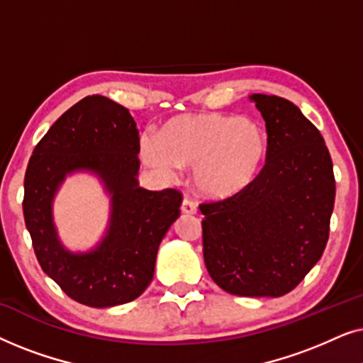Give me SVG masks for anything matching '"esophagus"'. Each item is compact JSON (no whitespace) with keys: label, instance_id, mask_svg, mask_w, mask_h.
Returning <instances> with one entry per match:
<instances>
[{"label":"esophagus","instance_id":"esophagus-1","mask_svg":"<svg viewBox=\"0 0 363 363\" xmlns=\"http://www.w3.org/2000/svg\"><path fill=\"white\" fill-rule=\"evenodd\" d=\"M182 211L188 213V215H193V213H196V203L190 200V198H183Z\"/></svg>","mask_w":363,"mask_h":363}]
</instances>
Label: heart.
I'll return each mask as SVG.
<instances>
[{
  "instance_id": "obj_1",
  "label": "heart",
  "mask_w": 363,
  "mask_h": 363,
  "mask_svg": "<svg viewBox=\"0 0 363 363\" xmlns=\"http://www.w3.org/2000/svg\"><path fill=\"white\" fill-rule=\"evenodd\" d=\"M143 162L168 180L180 167H191V182L201 195L231 196L241 191L264 162L267 135L259 123L220 112L173 117L160 138L142 137Z\"/></svg>"
}]
</instances>
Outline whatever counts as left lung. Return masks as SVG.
<instances>
[{
	"label": "left lung",
	"mask_w": 363,
	"mask_h": 363,
	"mask_svg": "<svg viewBox=\"0 0 363 363\" xmlns=\"http://www.w3.org/2000/svg\"><path fill=\"white\" fill-rule=\"evenodd\" d=\"M251 99L266 122V163L241 191L200 203L203 257L223 291L279 297L325 250L334 167L320 132L299 107L279 96Z\"/></svg>",
	"instance_id": "left-lung-1"
}]
</instances>
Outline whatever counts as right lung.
Listing matches in <instances>:
<instances>
[{"instance_id": "right-lung-1", "label": "right lung", "mask_w": 363, "mask_h": 363, "mask_svg": "<svg viewBox=\"0 0 363 363\" xmlns=\"http://www.w3.org/2000/svg\"><path fill=\"white\" fill-rule=\"evenodd\" d=\"M140 137L125 107L87 96L62 113L29 158L23 213L43 271L81 304L111 307L137 299L152 282L158 246L180 216L175 188L150 191L137 185ZM99 172L113 193L106 240L89 255H71L53 231L50 201L65 173Z\"/></svg>"}]
</instances>
